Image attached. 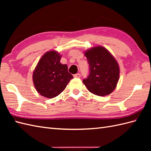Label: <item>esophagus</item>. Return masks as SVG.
<instances>
[{"label":"esophagus","mask_w":151,"mask_h":151,"mask_svg":"<svg viewBox=\"0 0 151 151\" xmlns=\"http://www.w3.org/2000/svg\"><path fill=\"white\" fill-rule=\"evenodd\" d=\"M74 77H75V78H80V77H81V74H80V73L75 74V75H74Z\"/></svg>","instance_id":"34e87169"}]
</instances>
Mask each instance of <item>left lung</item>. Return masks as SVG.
<instances>
[{
    "label": "left lung",
    "instance_id": "obj_1",
    "mask_svg": "<svg viewBox=\"0 0 151 151\" xmlns=\"http://www.w3.org/2000/svg\"><path fill=\"white\" fill-rule=\"evenodd\" d=\"M89 66V74L83 80L86 87L91 93L108 95L115 89L119 79V67L115 58L102 46L88 49L84 52Z\"/></svg>",
    "mask_w": 151,
    "mask_h": 151
}]
</instances>
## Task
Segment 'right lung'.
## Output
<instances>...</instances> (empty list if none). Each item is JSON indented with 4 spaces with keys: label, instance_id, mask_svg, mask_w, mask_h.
Segmentation results:
<instances>
[{
    "label": "right lung",
    "instance_id": "1",
    "mask_svg": "<svg viewBox=\"0 0 151 151\" xmlns=\"http://www.w3.org/2000/svg\"><path fill=\"white\" fill-rule=\"evenodd\" d=\"M60 54L48 51L38 62L33 73L35 88L43 97L52 99L62 93L73 76L66 64L60 63Z\"/></svg>",
    "mask_w": 151,
    "mask_h": 151
}]
</instances>
